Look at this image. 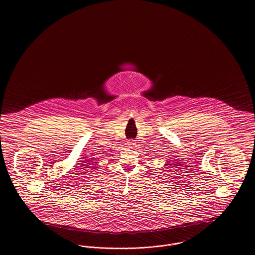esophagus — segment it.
<instances>
[{
	"label": "esophagus",
	"instance_id": "obj_1",
	"mask_svg": "<svg viewBox=\"0 0 255 255\" xmlns=\"http://www.w3.org/2000/svg\"><path fill=\"white\" fill-rule=\"evenodd\" d=\"M128 147H130V148H134V147H135V142H134V140H130V141L128 142Z\"/></svg>",
	"mask_w": 255,
	"mask_h": 255
}]
</instances>
